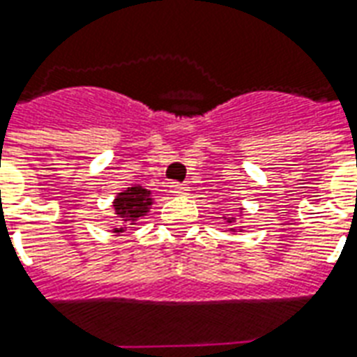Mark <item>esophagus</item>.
Listing matches in <instances>:
<instances>
[{"label":"esophagus","mask_w":357,"mask_h":357,"mask_svg":"<svg viewBox=\"0 0 357 357\" xmlns=\"http://www.w3.org/2000/svg\"><path fill=\"white\" fill-rule=\"evenodd\" d=\"M170 191L174 192V195H187V191H189V187L179 185V183H174V185L170 187Z\"/></svg>","instance_id":"esophagus-1"}]
</instances>
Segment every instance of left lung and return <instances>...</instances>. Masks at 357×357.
Listing matches in <instances>:
<instances>
[{
  "instance_id": "8db88e82",
  "label": "left lung",
  "mask_w": 357,
  "mask_h": 357,
  "mask_svg": "<svg viewBox=\"0 0 357 357\" xmlns=\"http://www.w3.org/2000/svg\"><path fill=\"white\" fill-rule=\"evenodd\" d=\"M223 221H225V223H229V225H234L236 221H238V223H244V221H245V219H244V208L240 206L238 215H223ZM229 231H231L232 234H236V232H244V227H231Z\"/></svg>"
}]
</instances>
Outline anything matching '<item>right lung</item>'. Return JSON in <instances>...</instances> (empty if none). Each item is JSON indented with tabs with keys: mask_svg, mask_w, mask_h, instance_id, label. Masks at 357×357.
Instances as JSON below:
<instances>
[{
	"mask_svg": "<svg viewBox=\"0 0 357 357\" xmlns=\"http://www.w3.org/2000/svg\"><path fill=\"white\" fill-rule=\"evenodd\" d=\"M153 195L142 185L126 187L125 191L115 195L112 202L113 219L117 221V227H112V232L115 236H121L128 225H136L139 219H144L153 206Z\"/></svg>",
	"mask_w": 357,
	"mask_h": 357,
	"instance_id": "obj_1",
	"label": "right lung"
}]
</instances>
